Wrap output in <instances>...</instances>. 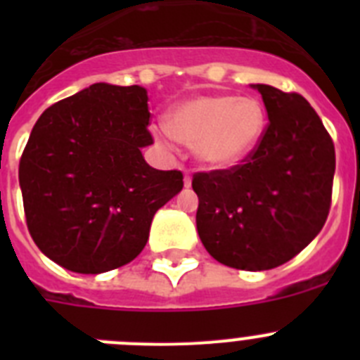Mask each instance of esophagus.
Instances as JSON below:
<instances>
[{
  "instance_id": "1",
  "label": "esophagus",
  "mask_w": 360,
  "mask_h": 360,
  "mask_svg": "<svg viewBox=\"0 0 360 360\" xmlns=\"http://www.w3.org/2000/svg\"><path fill=\"white\" fill-rule=\"evenodd\" d=\"M184 186L191 187V174L187 173V171H186V173H184Z\"/></svg>"
}]
</instances>
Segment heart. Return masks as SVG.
<instances>
[{
    "mask_svg": "<svg viewBox=\"0 0 360 360\" xmlns=\"http://www.w3.org/2000/svg\"><path fill=\"white\" fill-rule=\"evenodd\" d=\"M158 131L162 142L171 136L195 146L200 160L211 167H234L252 155L266 128L263 104L254 97L200 95L176 104Z\"/></svg>",
    "mask_w": 360,
    "mask_h": 360,
    "instance_id": "b5f03b06",
    "label": "heart"
}]
</instances>
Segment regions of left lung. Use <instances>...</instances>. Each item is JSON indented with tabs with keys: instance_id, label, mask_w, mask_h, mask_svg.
Returning a JSON list of instances; mask_svg holds the SVG:
<instances>
[{
	"instance_id": "obj_1",
	"label": "left lung",
	"mask_w": 360,
	"mask_h": 360,
	"mask_svg": "<svg viewBox=\"0 0 360 360\" xmlns=\"http://www.w3.org/2000/svg\"><path fill=\"white\" fill-rule=\"evenodd\" d=\"M269 115L256 151L231 169L196 173V229L216 262L269 270L290 262L328 218L335 149L299 94L252 84Z\"/></svg>"
}]
</instances>
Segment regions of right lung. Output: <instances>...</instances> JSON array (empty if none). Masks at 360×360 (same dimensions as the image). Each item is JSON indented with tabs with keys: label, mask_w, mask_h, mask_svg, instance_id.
<instances>
[{
	"label": "right lung",
	"mask_w": 360,
	"mask_h": 360,
	"mask_svg": "<svg viewBox=\"0 0 360 360\" xmlns=\"http://www.w3.org/2000/svg\"><path fill=\"white\" fill-rule=\"evenodd\" d=\"M148 91L95 82L37 119L19 162L32 240L57 265L101 274L133 262L153 216L184 187L142 157L153 144Z\"/></svg>",
	"instance_id": "1"
}]
</instances>
